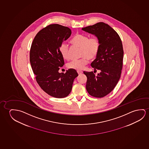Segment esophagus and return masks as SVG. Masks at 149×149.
<instances>
[{
	"label": "esophagus",
	"instance_id": "1",
	"mask_svg": "<svg viewBox=\"0 0 149 149\" xmlns=\"http://www.w3.org/2000/svg\"><path fill=\"white\" fill-rule=\"evenodd\" d=\"M77 73L79 75H81V74H82L83 73V72L82 71H77Z\"/></svg>",
	"mask_w": 149,
	"mask_h": 149
}]
</instances>
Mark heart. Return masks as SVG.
Wrapping results in <instances>:
<instances>
[{
	"instance_id": "1",
	"label": "heart",
	"mask_w": 149,
	"mask_h": 149,
	"mask_svg": "<svg viewBox=\"0 0 149 149\" xmlns=\"http://www.w3.org/2000/svg\"><path fill=\"white\" fill-rule=\"evenodd\" d=\"M72 45L80 49V56L82 58L78 60L72 61L68 64V68L77 71L84 69L90 61H93L97 58L100 48V41L96 36L89 37L86 35L77 33L70 40ZM59 51L61 56L65 61L70 59L69 47L65 43L61 45Z\"/></svg>"
}]
</instances>
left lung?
Masks as SVG:
<instances>
[{
  "label": "left lung",
  "instance_id": "8db88e82",
  "mask_svg": "<svg viewBox=\"0 0 149 149\" xmlns=\"http://www.w3.org/2000/svg\"><path fill=\"white\" fill-rule=\"evenodd\" d=\"M86 32L95 35L100 41L97 58L91 63L95 71L100 73L95 76L93 72H84L87 77L86 89L93 97L102 98L112 91L120 78L123 65V47L117 33L108 24L98 22L82 28Z\"/></svg>",
  "mask_w": 149,
  "mask_h": 149
}]
</instances>
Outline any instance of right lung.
<instances>
[{
	"mask_svg": "<svg viewBox=\"0 0 149 149\" xmlns=\"http://www.w3.org/2000/svg\"><path fill=\"white\" fill-rule=\"evenodd\" d=\"M71 33L67 26L50 24L37 34L31 47L30 61L37 82L45 93L55 98L68 96L78 75L73 69L65 74L58 72L65 65L59 49Z\"/></svg>",
	"mask_w": 149,
	"mask_h": 149,
	"instance_id": "1",
	"label": "right lung"
}]
</instances>
